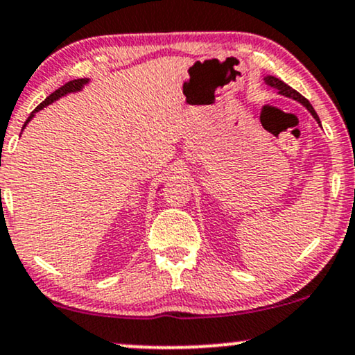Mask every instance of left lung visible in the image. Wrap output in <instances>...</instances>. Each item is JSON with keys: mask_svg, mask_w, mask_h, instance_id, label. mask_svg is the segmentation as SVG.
<instances>
[{"mask_svg": "<svg viewBox=\"0 0 355 355\" xmlns=\"http://www.w3.org/2000/svg\"><path fill=\"white\" fill-rule=\"evenodd\" d=\"M263 80H265V84H266V85L271 87V89L278 90V94H279V95H284V97L293 98V100H296V102H300L301 105H303V107H306V110H308L309 113H311V115L314 116V120H316L318 123L321 125V121H319L318 113L314 112L313 105L309 103L308 100H306V98L303 97V95L298 94V92H296V90H293L290 85H286V84H284L283 80H279V78L273 77V76H266V77H263Z\"/></svg>", "mask_w": 355, "mask_h": 355, "instance_id": "obj_1", "label": "left lung"}]
</instances>
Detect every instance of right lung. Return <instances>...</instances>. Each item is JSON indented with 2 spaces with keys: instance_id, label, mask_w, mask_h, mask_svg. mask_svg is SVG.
Listing matches in <instances>:
<instances>
[{
  "instance_id": "obj_1",
  "label": "right lung",
  "mask_w": 355,
  "mask_h": 355,
  "mask_svg": "<svg viewBox=\"0 0 355 355\" xmlns=\"http://www.w3.org/2000/svg\"><path fill=\"white\" fill-rule=\"evenodd\" d=\"M87 84H89V78H76V80L67 82V84L60 87V89H57V90L52 92V94L49 95V97H47L46 100H44V102H42L41 105H37L36 110H34L33 113H31L28 120H26V123H24V126H23V130L26 128V125H28L29 121L33 120V118H34V113L39 112V110H42L44 107H47V105H51L52 102H55V100H59L60 97H64V95H67V94H73V92H80L82 89H84V87H85Z\"/></svg>"
}]
</instances>
